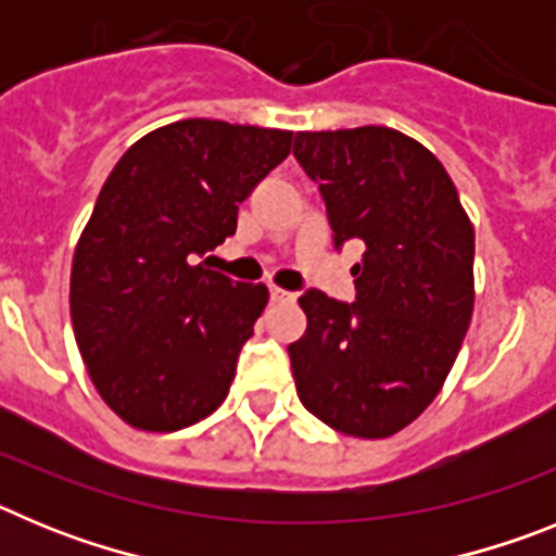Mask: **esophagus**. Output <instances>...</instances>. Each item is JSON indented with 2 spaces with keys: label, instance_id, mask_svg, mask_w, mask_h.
<instances>
[{
  "label": "esophagus",
  "instance_id": "esophagus-1",
  "mask_svg": "<svg viewBox=\"0 0 556 556\" xmlns=\"http://www.w3.org/2000/svg\"><path fill=\"white\" fill-rule=\"evenodd\" d=\"M269 298H273V301H294V294L281 287H269Z\"/></svg>",
  "mask_w": 556,
  "mask_h": 556
}]
</instances>
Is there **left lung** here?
Masks as SVG:
<instances>
[{"instance_id": "left-lung-1", "label": "left lung", "mask_w": 556, "mask_h": 556, "mask_svg": "<svg viewBox=\"0 0 556 556\" xmlns=\"http://www.w3.org/2000/svg\"><path fill=\"white\" fill-rule=\"evenodd\" d=\"M320 184L333 244L365 242L356 303L303 294L306 333L289 345L303 406L362 440L392 437L443 390L473 317V223L420 141L381 125L294 136Z\"/></svg>"}]
</instances>
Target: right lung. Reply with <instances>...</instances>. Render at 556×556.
<instances>
[{
	"label": "right lung",
	"instance_id": "right-lung-1",
	"mask_svg": "<svg viewBox=\"0 0 556 556\" xmlns=\"http://www.w3.org/2000/svg\"><path fill=\"white\" fill-rule=\"evenodd\" d=\"M292 130L180 119L108 175L72 262V326L100 397L127 426L178 431L217 409L269 301L200 262L292 150Z\"/></svg>",
	"mask_w": 556,
	"mask_h": 556
}]
</instances>
